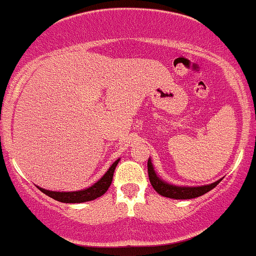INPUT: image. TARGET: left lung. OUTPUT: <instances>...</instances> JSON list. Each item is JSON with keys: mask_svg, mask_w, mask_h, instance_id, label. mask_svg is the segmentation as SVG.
Instances as JSON below:
<instances>
[{"mask_svg": "<svg viewBox=\"0 0 256 256\" xmlns=\"http://www.w3.org/2000/svg\"><path fill=\"white\" fill-rule=\"evenodd\" d=\"M147 171H148L150 182H151L154 190L158 194L167 198H174V200H190V198H197L200 196H203L204 193L209 192L210 190H213L222 180H219L216 182L210 183V184L200 186V187H180V186L170 184V183L164 182V180H161V178L157 176L150 158L147 161Z\"/></svg>", "mask_w": 256, "mask_h": 256, "instance_id": "left-lung-1", "label": "left lung"}]
</instances>
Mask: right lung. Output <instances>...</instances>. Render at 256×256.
Returning a JSON list of instances; mask_svg holds the SVG:
<instances>
[{
    "instance_id": "1",
    "label": "right lung",
    "mask_w": 256,
    "mask_h": 256,
    "mask_svg": "<svg viewBox=\"0 0 256 256\" xmlns=\"http://www.w3.org/2000/svg\"><path fill=\"white\" fill-rule=\"evenodd\" d=\"M120 160H116L115 162L110 166L106 174H104L96 183L89 188H85L82 190H76V192H54V190H48L44 188L38 187V190H42L44 194L48 197L53 198V200H58L62 203H82V202H89V200H94L96 198L102 197L108 190H109L110 184L114 177V171H115L116 166H118Z\"/></svg>"
}]
</instances>
